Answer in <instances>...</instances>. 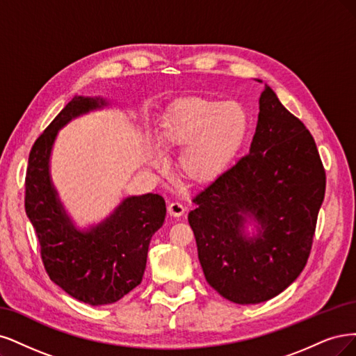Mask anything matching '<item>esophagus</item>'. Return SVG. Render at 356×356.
Masks as SVG:
<instances>
[{
	"mask_svg": "<svg viewBox=\"0 0 356 356\" xmlns=\"http://www.w3.org/2000/svg\"><path fill=\"white\" fill-rule=\"evenodd\" d=\"M186 211V207L183 204H180V202H170L168 204V213H170V216H173V217H180V216H183V213Z\"/></svg>",
	"mask_w": 356,
	"mask_h": 356,
	"instance_id": "esophagus-1",
	"label": "esophagus"
}]
</instances>
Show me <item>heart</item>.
<instances>
[{"instance_id":"heart-1","label":"heart","mask_w":356,"mask_h":356,"mask_svg":"<svg viewBox=\"0 0 356 356\" xmlns=\"http://www.w3.org/2000/svg\"><path fill=\"white\" fill-rule=\"evenodd\" d=\"M248 131V113L236 100L186 97L176 102L164 115L156 133L163 151L183 149L179 173L197 185L210 183L232 161ZM146 161L158 165L159 158L146 149Z\"/></svg>"}]
</instances>
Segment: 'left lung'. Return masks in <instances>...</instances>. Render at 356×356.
Returning <instances> with one entry per match:
<instances>
[{
	"label": "left lung",
	"mask_w": 356,
	"mask_h": 356,
	"mask_svg": "<svg viewBox=\"0 0 356 356\" xmlns=\"http://www.w3.org/2000/svg\"><path fill=\"white\" fill-rule=\"evenodd\" d=\"M250 152L201 191L188 216L205 280L239 305L266 302L296 281L311 254L325 195L312 134L265 86ZM247 218L259 234L247 237Z\"/></svg>",
	"instance_id": "8db88e82"
}]
</instances>
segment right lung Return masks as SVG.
Here are the masks:
<instances>
[{
    "label": "right lung",
    "mask_w": 356,
    "mask_h": 356,
    "mask_svg": "<svg viewBox=\"0 0 356 356\" xmlns=\"http://www.w3.org/2000/svg\"><path fill=\"white\" fill-rule=\"evenodd\" d=\"M106 106L100 97L75 96L33 143L25 179V210L40 241L50 280L91 306L115 303L142 282L152 235L165 219L161 195L125 198L102 223L79 231L50 179L57 131L72 118Z\"/></svg>",
    "instance_id": "obj_1"
}]
</instances>
